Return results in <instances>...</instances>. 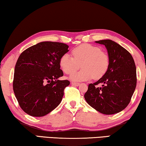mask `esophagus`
Returning a JSON list of instances; mask_svg holds the SVG:
<instances>
[{
	"mask_svg": "<svg viewBox=\"0 0 146 146\" xmlns=\"http://www.w3.org/2000/svg\"><path fill=\"white\" fill-rule=\"evenodd\" d=\"M71 84L72 85H74V86H79L80 85V83H79V82H71Z\"/></svg>",
	"mask_w": 146,
	"mask_h": 146,
	"instance_id": "34e87169",
	"label": "esophagus"
}]
</instances>
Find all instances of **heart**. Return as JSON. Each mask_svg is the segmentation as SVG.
Returning <instances> with one entry per match:
<instances>
[{"label":"heart","instance_id":"1","mask_svg":"<svg viewBox=\"0 0 146 146\" xmlns=\"http://www.w3.org/2000/svg\"><path fill=\"white\" fill-rule=\"evenodd\" d=\"M73 56L65 54L60 58L61 69L66 74L72 73L80 67L83 69L72 74L69 79L74 81H83L95 78L98 79L107 72L110 60L105 52L96 46L82 44L72 50Z\"/></svg>","mask_w":146,"mask_h":146}]
</instances>
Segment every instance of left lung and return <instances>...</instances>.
<instances>
[{
  "label": "left lung",
  "mask_w": 146,
  "mask_h": 146,
  "mask_svg": "<svg viewBox=\"0 0 146 146\" xmlns=\"http://www.w3.org/2000/svg\"><path fill=\"white\" fill-rule=\"evenodd\" d=\"M105 46L110 65L103 77L88 85L84 98L102 113L112 115L129 105L136 86V68L132 56L125 48L110 39L96 41ZM102 84L101 87L97 86Z\"/></svg>",
  "instance_id": "left-lung-1"
}]
</instances>
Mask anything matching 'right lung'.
<instances>
[{"instance_id":"add662e5","label":"right lung","mask_w":146,"mask_h":146,"mask_svg":"<svg viewBox=\"0 0 146 146\" xmlns=\"http://www.w3.org/2000/svg\"><path fill=\"white\" fill-rule=\"evenodd\" d=\"M62 42L44 41L28 48L19 56L14 69L13 89L21 108L33 117H42L62 102L65 88L60 58L69 51Z\"/></svg>"}]
</instances>
